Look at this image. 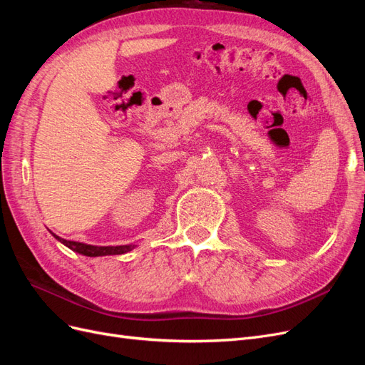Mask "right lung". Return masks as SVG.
Returning a JSON list of instances; mask_svg holds the SVG:
<instances>
[{
    "instance_id": "add662e5",
    "label": "right lung",
    "mask_w": 365,
    "mask_h": 365,
    "mask_svg": "<svg viewBox=\"0 0 365 365\" xmlns=\"http://www.w3.org/2000/svg\"><path fill=\"white\" fill-rule=\"evenodd\" d=\"M53 235V233H51ZM56 237L61 244L65 247H68L70 250L83 254L86 257H98V256H115V254H125L128 251H132L135 245H118V247H96V245H86L81 244V242H74V240H65L56 235H53Z\"/></svg>"
}]
</instances>
